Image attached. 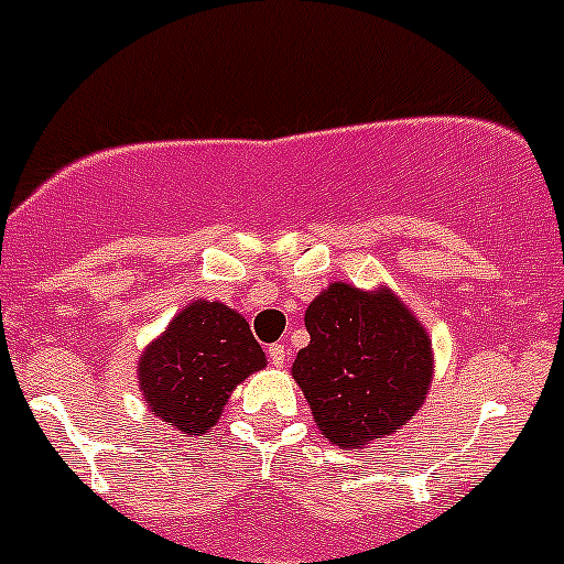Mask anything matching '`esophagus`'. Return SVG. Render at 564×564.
I'll use <instances>...</instances> for the list:
<instances>
[{"mask_svg": "<svg viewBox=\"0 0 564 564\" xmlns=\"http://www.w3.org/2000/svg\"><path fill=\"white\" fill-rule=\"evenodd\" d=\"M267 355H270V364L272 366H283V364H286V347H283V344H270Z\"/></svg>", "mask_w": 564, "mask_h": 564, "instance_id": "1", "label": "esophagus"}]
</instances>
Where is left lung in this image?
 <instances>
[{
	"label": "left lung",
	"mask_w": 564,
	"mask_h": 564,
	"mask_svg": "<svg viewBox=\"0 0 564 564\" xmlns=\"http://www.w3.org/2000/svg\"><path fill=\"white\" fill-rule=\"evenodd\" d=\"M311 341L292 377L327 441L364 449L397 433L424 404L433 341L391 289L360 292L330 283L305 311Z\"/></svg>",
	"instance_id": "obj_1"
}]
</instances>
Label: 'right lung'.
Returning a JSON list of instances; mask_svg holds the SVG:
<instances>
[{
    "mask_svg": "<svg viewBox=\"0 0 564 564\" xmlns=\"http://www.w3.org/2000/svg\"><path fill=\"white\" fill-rule=\"evenodd\" d=\"M267 358L242 314L223 303H189L137 364L151 413L184 435H206L234 388Z\"/></svg>",
    "mask_w": 564,
    "mask_h": 564,
    "instance_id": "add662e5",
    "label": "right lung"
}]
</instances>
